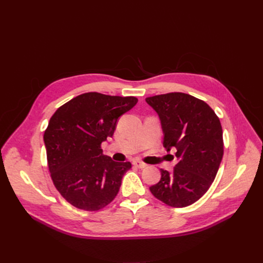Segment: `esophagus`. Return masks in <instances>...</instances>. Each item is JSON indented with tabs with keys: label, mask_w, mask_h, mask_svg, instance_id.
<instances>
[{
	"label": "esophagus",
	"mask_w": 263,
	"mask_h": 263,
	"mask_svg": "<svg viewBox=\"0 0 263 263\" xmlns=\"http://www.w3.org/2000/svg\"><path fill=\"white\" fill-rule=\"evenodd\" d=\"M133 164H134L135 166H137V168H139V169H144V168H146V166H147V164H146L145 162L139 161V160H134V161H133Z\"/></svg>",
	"instance_id": "1"
}]
</instances>
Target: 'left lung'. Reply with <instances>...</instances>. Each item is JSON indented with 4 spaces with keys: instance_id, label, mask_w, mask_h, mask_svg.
<instances>
[{
    "instance_id": "8db88e82",
    "label": "left lung",
    "mask_w": 263,
    "mask_h": 263,
    "mask_svg": "<svg viewBox=\"0 0 263 263\" xmlns=\"http://www.w3.org/2000/svg\"><path fill=\"white\" fill-rule=\"evenodd\" d=\"M160 117L166 151L177 150L173 172L161 169V179L150 186L155 197L171 208H185L208 192L224 155L218 116L204 101L172 92L146 99Z\"/></svg>"
}]
</instances>
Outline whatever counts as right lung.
<instances>
[{
	"label": "right lung",
	"mask_w": 263,
	"mask_h": 263,
	"mask_svg": "<svg viewBox=\"0 0 263 263\" xmlns=\"http://www.w3.org/2000/svg\"><path fill=\"white\" fill-rule=\"evenodd\" d=\"M137 102L135 97L89 92L51 116L44 134L48 169L55 189L74 208L99 211L116 197L132 163L113 161L101 145L113 136L118 117Z\"/></svg>",
	"instance_id": "1"
}]
</instances>
